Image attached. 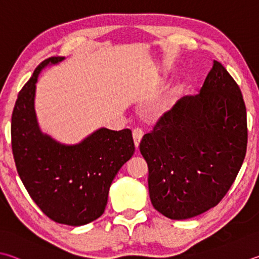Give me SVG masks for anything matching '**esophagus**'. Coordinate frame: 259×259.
I'll use <instances>...</instances> for the list:
<instances>
[{"instance_id":"obj_1","label":"esophagus","mask_w":259,"mask_h":259,"mask_svg":"<svg viewBox=\"0 0 259 259\" xmlns=\"http://www.w3.org/2000/svg\"><path fill=\"white\" fill-rule=\"evenodd\" d=\"M143 136H144L143 130H140V129H135L134 130L133 137H134V143H135L136 148L139 147V144H140V142H142Z\"/></svg>"}]
</instances>
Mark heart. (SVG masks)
Here are the masks:
<instances>
[{
	"label": "heart",
	"mask_w": 259,
	"mask_h": 259,
	"mask_svg": "<svg viewBox=\"0 0 259 259\" xmlns=\"http://www.w3.org/2000/svg\"><path fill=\"white\" fill-rule=\"evenodd\" d=\"M180 94H181L180 87L172 88L165 96L162 97L161 100L156 101L154 104H152L148 107V111H147L148 116L150 119L158 120L164 115H166L168 112H171V110L175 107L177 101L179 100V97H180Z\"/></svg>",
	"instance_id": "heart-1"
}]
</instances>
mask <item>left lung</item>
Listing matches in <instances>:
<instances>
[{
  "label": "left lung",
  "mask_w": 259,
  "mask_h": 259,
  "mask_svg": "<svg viewBox=\"0 0 259 259\" xmlns=\"http://www.w3.org/2000/svg\"><path fill=\"white\" fill-rule=\"evenodd\" d=\"M247 139L240 88L214 61L198 95L179 100L140 142L154 208L187 220L218 205L240 170Z\"/></svg>",
  "instance_id": "left-lung-1"
}]
</instances>
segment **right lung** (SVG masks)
<instances>
[{
    "mask_svg": "<svg viewBox=\"0 0 259 259\" xmlns=\"http://www.w3.org/2000/svg\"><path fill=\"white\" fill-rule=\"evenodd\" d=\"M64 56L41 62L17 98L11 119L12 152L28 194L41 211L61 224L80 227L104 213L111 183L135 153L133 134L100 128L80 143H60L41 131L35 111L41 70Z\"/></svg>",
    "mask_w": 259,
    "mask_h": 259,
    "instance_id": "right-lung-1",
    "label": "right lung"
}]
</instances>
